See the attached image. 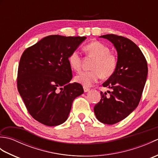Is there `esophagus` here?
<instances>
[{
    "label": "esophagus",
    "instance_id": "1",
    "mask_svg": "<svg viewBox=\"0 0 158 158\" xmlns=\"http://www.w3.org/2000/svg\"><path fill=\"white\" fill-rule=\"evenodd\" d=\"M89 88H86V87H83V90H84V92H89Z\"/></svg>",
    "mask_w": 158,
    "mask_h": 158
}]
</instances>
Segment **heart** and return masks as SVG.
Segmentation results:
<instances>
[{
	"label": "heart",
	"mask_w": 158,
	"mask_h": 158,
	"mask_svg": "<svg viewBox=\"0 0 158 158\" xmlns=\"http://www.w3.org/2000/svg\"><path fill=\"white\" fill-rule=\"evenodd\" d=\"M88 56L94 58L90 71H83L75 77V81L85 87L92 86L102 77L107 78L111 76L117 67L116 56L110 52L108 47L99 41H94L85 46ZM69 62L75 71L81 69V58L79 51L75 50L69 56Z\"/></svg>",
	"instance_id": "1"
}]
</instances>
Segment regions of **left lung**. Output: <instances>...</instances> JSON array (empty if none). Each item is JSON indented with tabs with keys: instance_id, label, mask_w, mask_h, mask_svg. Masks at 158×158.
I'll list each match as a JSON object with an SVG mask.
<instances>
[{
	"instance_id": "obj_1",
	"label": "left lung",
	"mask_w": 158,
	"mask_h": 158,
	"mask_svg": "<svg viewBox=\"0 0 158 158\" xmlns=\"http://www.w3.org/2000/svg\"><path fill=\"white\" fill-rule=\"evenodd\" d=\"M111 42L117 52L115 72L103 83L111 91L100 92L101 99L94 110L103 123L115 124L125 119L139 105L148 68L141 50L131 40L115 35L100 36Z\"/></svg>"
}]
</instances>
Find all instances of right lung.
Listing matches in <instances>:
<instances>
[{"instance_id": "1", "label": "right lung", "mask_w": 158, "mask_h": 158, "mask_svg": "<svg viewBox=\"0 0 158 158\" xmlns=\"http://www.w3.org/2000/svg\"><path fill=\"white\" fill-rule=\"evenodd\" d=\"M85 36L50 35L23 52L18 89L31 116L44 125L58 126L68 119L73 100L83 93L78 83H69V56Z\"/></svg>"}]
</instances>
